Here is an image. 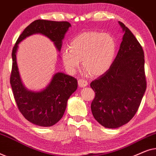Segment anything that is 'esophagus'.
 Instances as JSON below:
<instances>
[{
    "label": "esophagus",
    "instance_id": "esophagus-1",
    "mask_svg": "<svg viewBox=\"0 0 156 156\" xmlns=\"http://www.w3.org/2000/svg\"><path fill=\"white\" fill-rule=\"evenodd\" d=\"M78 84L80 87H84L88 85V82H87V81H86L85 80H83L82 79V80H78Z\"/></svg>",
    "mask_w": 156,
    "mask_h": 156
}]
</instances>
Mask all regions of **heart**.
<instances>
[{
	"instance_id": "obj_1",
	"label": "heart",
	"mask_w": 156,
	"mask_h": 156,
	"mask_svg": "<svg viewBox=\"0 0 156 156\" xmlns=\"http://www.w3.org/2000/svg\"><path fill=\"white\" fill-rule=\"evenodd\" d=\"M69 48L62 52L66 69L74 73L83 60L84 69L94 76H101L110 69L116 51L114 38L108 34L97 31L76 35L70 42Z\"/></svg>"
}]
</instances>
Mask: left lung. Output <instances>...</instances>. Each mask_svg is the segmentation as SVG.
Here are the masks:
<instances>
[{
  "label": "left lung",
  "instance_id": "1",
  "mask_svg": "<svg viewBox=\"0 0 156 156\" xmlns=\"http://www.w3.org/2000/svg\"><path fill=\"white\" fill-rule=\"evenodd\" d=\"M124 35L110 69L91 82L95 92L91 112L100 124L116 129L135 116L146 89L144 52L131 30L119 22Z\"/></svg>",
  "mask_w": 156,
  "mask_h": 156
}]
</instances>
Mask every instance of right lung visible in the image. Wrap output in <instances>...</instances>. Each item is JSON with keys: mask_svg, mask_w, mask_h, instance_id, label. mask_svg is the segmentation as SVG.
Segmentation results:
<instances>
[{"mask_svg": "<svg viewBox=\"0 0 156 156\" xmlns=\"http://www.w3.org/2000/svg\"><path fill=\"white\" fill-rule=\"evenodd\" d=\"M70 26L67 21L36 20L23 30L12 49L10 83L14 99L20 112L33 124L49 127L58 122L65 112L68 99L77 88V80L73 76L58 72L42 91H28L22 84L17 66L18 44L33 34L40 33L54 42L57 50L60 51L62 40Z\"/></svg>", "mask_w": 156, "mask_h": 156, "instance_id": "right-lung-1", "label": "right lung"}]
</instances>
